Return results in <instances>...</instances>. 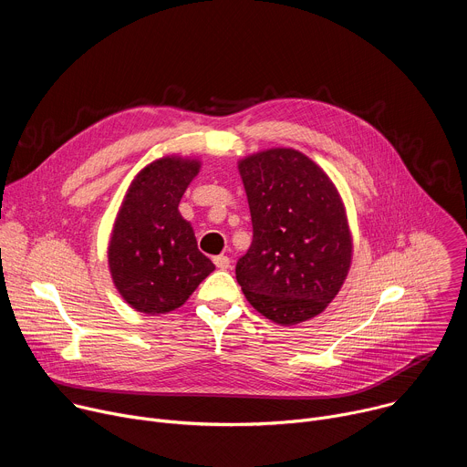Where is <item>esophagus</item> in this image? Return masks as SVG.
Here are the masks:
<instances>
[{
	"instance_id": "1",
	"label": "esophagus",
	"mask_w": 467,
	"mask_h": 467,
	"mask_svg": "<svg viewBox=\"0 0 467 467\" xmlns=\"http://www.w3.org/2000/svg\"><path fill=\"white\" fill-rule=\"evenodd\" d=\"M213 260H214V264H216V268H220V270H227L229 265H231V260H229V256H225V254H218V256H214Z\"/></svg>"
}]
</instances>
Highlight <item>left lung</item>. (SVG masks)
I'll list each match as a JSON object with an SVG mask.
<instances>
[{"label":"left lung","mask_w":467,"mask_h":467,"mask_svg":"<svg viewBox=\"0 0 467 467\" xmlns=\"http://www.w3.org/2000/svg\"><path fill=\"white\" fill-rule=\"evenodd\" d=\"M253 242L236 264L245 299L268 319L296 325L340 292L353 258L342 197L328 175L292 148L238 162Z\"/></svg>","instance_id":"1"}]
</instances>
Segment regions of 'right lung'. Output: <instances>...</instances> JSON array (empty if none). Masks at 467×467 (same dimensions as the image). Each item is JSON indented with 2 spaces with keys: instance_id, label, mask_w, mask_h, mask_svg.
Here are the masks:
<instances>
[{
  "instance_id": "add662e5",
  "label": "right lung",
  "mask_w": 467,
  "mask_h": 467,
  "mask_svg": "<svg viewBox=\"0 0 467 467\" xmlns=\"http://www.w3.org/2000/svg\"><path fill=\"white\" fill-rule=\"evenodd\" d=\"M199 168L195 159H157L123 197L109 242V270L119 296L139 312L159 316L179 308L216 270L179 213Z\"/></svg>"
}]
</instances>
